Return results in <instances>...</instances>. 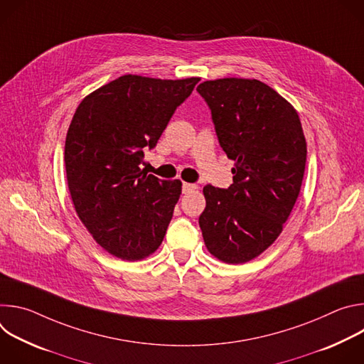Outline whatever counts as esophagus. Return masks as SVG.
<instances>
[{
  "label": "esophagus",
  "mask_w": 364,
  "mask_h": 364,
  "mask_svg": "<svg viewBox=\"0 0 364 364\" xmlns=\"http://www.w3.org/2000/svg\"><path fill=\"white\" fill-rule=\"evenodd\" d=\"M197 188L196 184H191V183H183V193L184 194H188L191 191H194Z\"/></svg>",
  "instance_id": "obj_1"
}]
</instances>
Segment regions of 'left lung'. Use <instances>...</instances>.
Returning a JSON list of instances; mask_svg holds the SVG:
<instances>
[{"label": "left lung", "mask_w": 364, "mask_h": 364, "mask_svg": "<svg viewBox=\"0 0 364 364\" xmlns=\"http://www.w3.org/2000/svg\"><path fill=\"white\" fill-rule=\"evenodd\" d=\"M197 92L235 161L229 188H203L198 225L215 257L245 264L277 240L298 198L306 161L301 121L287 99L256 79L205 80Z\"/></svg>", "instance_id": "obj_1"}]
</instances>
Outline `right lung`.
I'll list each match as a JSON object with an SVG mask.
<instances>
[{"instance_id": "1", "label": "right lung", "mask_w": 364, "mask_h": 364, "mask_svg": "<svg viewBox=\"0 0 364 364\" xmlns=\"http://www.w3.org/2000/svg\"><path fill=\"white\" fill-rule=\"evenodd\" d=\"M198 80L124 75L89 93L73 115L65 167L75 210L96 243L122 261L149 256L166 236L181 181L146 176L142 148L157 145Z\"/></svg>"}]
</instances>
